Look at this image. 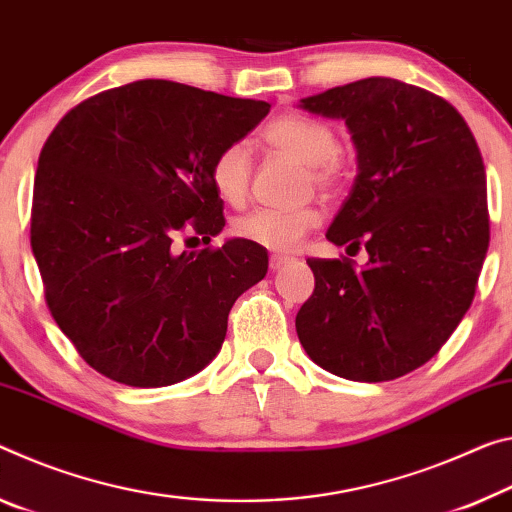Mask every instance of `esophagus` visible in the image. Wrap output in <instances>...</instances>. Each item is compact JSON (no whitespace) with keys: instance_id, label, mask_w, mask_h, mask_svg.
I'll return each instance as SVG.
<instances>
[{"instance_id":"esophagus-1","label":"esophagus","mask_w":512,"mask_h":512,"mask_svg":"<svg viewBox=\"0 0 512 512\" xmlns=\"http://www.w3.org/2000/svg\"><path fill=\"white\" fill-rule=\"evenodd\" d=\"M285 264H289V257H285V255H271V269L273 271L282 269V266H285Z\"/></svg>"}]
</instances>
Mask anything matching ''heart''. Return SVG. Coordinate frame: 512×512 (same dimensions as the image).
<instances>
[{"label":"heart","mask_w":512,"mask_h":512,"mask_svg":"<svg viewBox=\"0 0 512 512\" xmlns=\"http://www.w3.org/2000/svg\"><path fill=\"white\" fill-rule=\"evenodd\" d=\"M264 141L273 150L285 152L307 166L312 182L330 189L342 180V164L337 159L339 139L328 123L305 113H285L271 120L264 129ZM250 148L248 143L234 141L216 154L209 168L214 191L230 205H239L250 186ZM321 216L314 207L298 209H257L234 221L232 230L239 239L255 243L275 253L294 250Z\"/></svg>","instance_id":"heart-1"}]
</instances>
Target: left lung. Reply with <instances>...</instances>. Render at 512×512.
Listing matches in <instances>:
<instances>
[{"instance_id":"obj_1","label":"left lung","mask_w":512,"mask_h":512,"mask_svg":"<svg viewBox=\"0 0 512 512\" xmlns=\"http://www.w3.org/2000/svg\"><path fill=\"white\" fill-rule=\"evenodd\" d=\"M344 120L358 177L326 239L369 262L307 259L296 314L305 353L346 380L383 383L426 364L472 305L490 243L485 166L465 118L433 93L369 77L305 97Z\"/></svg>"}]
</instances>
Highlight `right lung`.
<instances>
[{"label": "right lung", "mask_w": 512, "mask_h": 512, "mask_svg": "<svg viewBox=\"0 0 512 512\" xmlns=\"http://www.w3.org/2000/svg\"><path fill=\"white\" fill-rule=\"evenodd\" d=\"M269 109L141 79L77 104L45 141L31 250L54 321L102 376L166 387L221 351L227 314L269 271V253L243 239L177 253L173 241L223 230L209 168Z\"/></svg>", "instance_id": "right-lung-1"}]
</instances>
